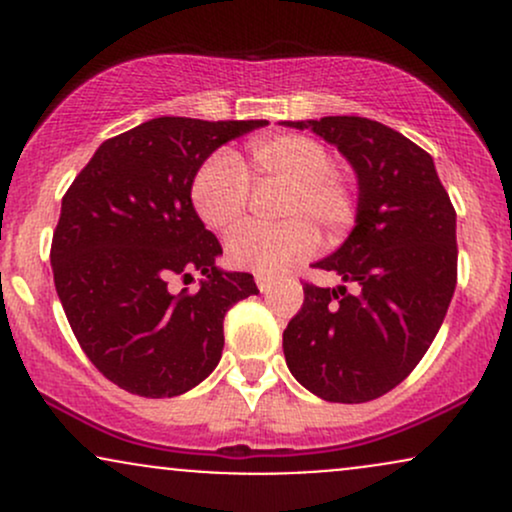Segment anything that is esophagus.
Returning a JSON list of instances; mask_svg holds the SVG:
<instances>
[{"instance_id":"obj_1","label":"esophagus","mask_w":512,"mask_h":512,"mask_svg":"<svg viewBox=\"0 0 512 512\" xmlns=\"http://www.w3.org/2000/svg\"><path fill=\"white\" fill-rule=\"evenodd\" d=\"M255 281H257V289H260L262 293H267L274 286V276L272 274H257Z\"/></svg>"}]
</instances>
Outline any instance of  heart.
Wrapping results in <instances>:
<instances>
[{
    "label": "heart",
    "instance_id": "heart-1",
    "mask_svg": "<svg viewBox=\"0 0 512 512\" xmlns=\"http://www.w3.org/2000/svg\"><path fill=\"white\" fill-rule=\"evenodd\" d=\"M252 185H279V223L243 226L226 240V260L257 274L281 272L286 264L310 255L317 243L312 228L337 238L354 226L358 192L354 180L332 166L327 146L305 134H274L255 139L240 163L216 151L199 163L190 182V199L204 226L228 231L243 219Z\"/></svg>",
    "mask_w": 512,
    "mask_h": 512
}]
</instances>
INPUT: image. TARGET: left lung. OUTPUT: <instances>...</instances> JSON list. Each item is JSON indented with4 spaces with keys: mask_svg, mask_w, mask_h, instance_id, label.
Masks as SVG:
<instances>
[{
    "mask_svg": "<svg viewBox=\"0 0 512 512\" xmlns=\"http://www.w3.org/2000/svg\"><path fill=\"white\" fill-rule=\"evenodd\" d=\"M313 129L358 175L356 228L313 264L346 286L303 281V305L284 330L286 366L327 402L383 397L419 366L457 284L455 207L433 158L404 134L358 115L289 122Z\"/></svg>",
    "mask_w": 512,
    "mask_h": 512,
    "instance_id": "1",
    "label": "left lung"
}]
</instances>
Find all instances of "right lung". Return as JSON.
Returning a JSON list of instances; mask_svg holds the SVG:
<instances>
[{"label": "right lung", "instance_id": "right-lung-1", "mask_svg": "<svg viewBox=\"0 0 512 512\" xmlns=\"http://www.w3.org/2000/svg\"><path fill=\"white\" fill-rule=\"evenodd\" d=\"M267 120L156 117L105 139L62 197L50 262L64 315L88 361L139 397H178L223 351V317L260 289L221 272V243L199 221V163ZM202 271L200 291H169Z\"/></svg>", "mask_w": 512, "mask_h": 512}]
</instances>
